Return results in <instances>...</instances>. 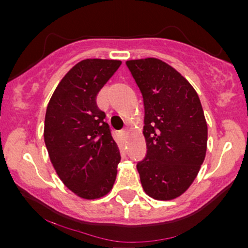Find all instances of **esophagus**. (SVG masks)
<instances>
[{
    "instance_id": "obj_1",
    "label": "esophagus",
    "mask_w": 248,
    "mask_h": 248,
    "mask_svg": "<svg viewBox=\"0 0 248 248\" xmlns=\"http://www.w3.org/2000/svg\"><path fill=\"white\" fill-rule=\"evenodd\" d=\"M120 135H121L124 139H127L128 135H129V132H128L127 129H122L121 132H120Z\"/></svg>"
}]
</instances>
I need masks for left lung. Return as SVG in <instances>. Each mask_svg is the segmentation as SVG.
I'll return each mask as SVG.
<instances>
[{
  "label": "left lung",
  "instance_id": "8db88e82",
  "mask_svg": "<svg viewBox=\"0 0 248 248\" xmlns=\"http://www.w3.org/2000/svg\"><path fill=\"white\" fill-rule=\"evenodd\" d=\"M142 93L147 155L138 171L144 192L157 201L179 197L197 177L206 154L207 124L197 92L157 58L126 62Z\"/></svg>",
  "mask_w": 248,
  "mask_h": 248
}]
</instances>
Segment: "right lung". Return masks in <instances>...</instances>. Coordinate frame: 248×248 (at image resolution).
<instances>
[{
	"mask_svg": "<svg viewBox=\"0 0 248 248\" xmlns=\"http://www.w3.org/2000/svg\"><path fill=\"white\" fill-rule=\"evenodd\" d=\"M121 65L112 59H84L62 79L51 96L44 141L57 175L85 199L112 190L121 160L96 95Z\"/></svg>",
	"mask_w": 248,
	"mask_h": 248,
	"instance_id": "add662e5",
	"label": "right lung"
}]
</instances>
